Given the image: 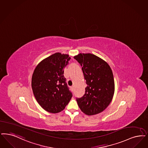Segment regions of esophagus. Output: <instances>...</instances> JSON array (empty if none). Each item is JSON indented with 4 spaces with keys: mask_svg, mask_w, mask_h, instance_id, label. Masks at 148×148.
I'll return each instance as SVG.
<instances>
[{
    "mask_svg": "<svg viewBox=\"0 0 148 148\" xmlns=\"http://www.w3.org/2000/svg\"><path fill=\"white\" fill-rule=\"evenodd\" d=\"M71 90L73 91V90H74V87L73 86H72V87H71Z\"/></svg>",
    "mask_w": 148,
    "mask_h": 148,
    "instance_id": "obj_1",
    "label": "esophagus"
}]
</instances>
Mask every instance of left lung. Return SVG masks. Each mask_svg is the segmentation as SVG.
Returning <instances> with one entry per match:
<instances>
[{"mask_svg": "<svg viewBox=\"0 0 148 148\" xmlns=\"http://www.w3.org/2000/svg\"><path fill=\"white\" fill-rule=\"evenodd\" d=\"M74 58L82 66L87 85L85 94L77 98L78 106L89 116L102 112L111 103L114 92L111 67L105 60L91 53H80Z\"/></svg>", "mask_w": 148, "mask_h": 148, "instance_id": "1", "label": "left lung"}]
</instances>
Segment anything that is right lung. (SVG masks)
<instances>
[{
    "label": "right lung",
    "instance_id": "right-lung-1",
    "mask_svg": "<svg viewBox=\"0 0 148 148\" xmlns=\"http://www.w3.org/2000/svg\"><path fill=\"white\" fill-rule=\"evenodd\" d=\"M71 59L68 54L56 53L37 65L31 86L36 100L46 111H63L73 96L64 77V69Z\"/></svg>",
    "mask_w": 148,
    "mask_h": 148
}]
</instances>
